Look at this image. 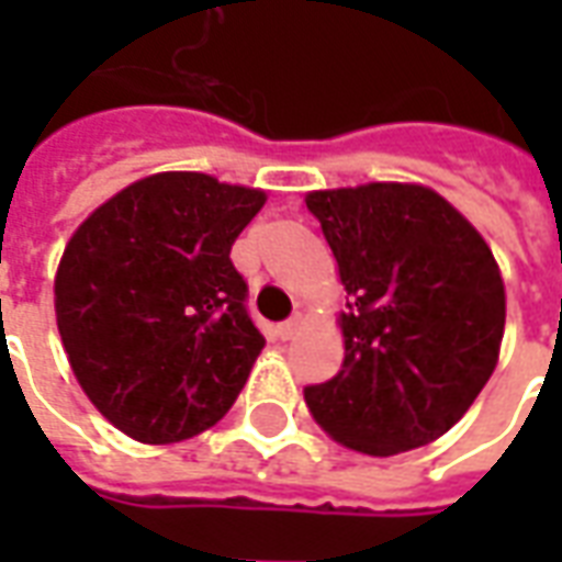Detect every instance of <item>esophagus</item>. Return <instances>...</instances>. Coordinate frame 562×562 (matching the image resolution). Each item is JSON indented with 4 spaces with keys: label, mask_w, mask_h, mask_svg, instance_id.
I'll return each mask as SVG.
<instances>
[{
    "label": "esophagus",
    "mask_w": 562,
    "mask_h": 562,
    "mask_svg": "<svg viewBox=\"0 0 562 562\" xmlns=\"http://www.w3.org/2000/svg\"><path fill=\"white\" fill-rule=\"evenodd\" d=\"M297 330H301V318H289V322L277 325V337H280V340H292Z\"/></svg>",
    "instance_id": "esophagus-1"
}]
</instances>
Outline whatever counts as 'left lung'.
<instances>
[{"instance_id":"8db88e82","label":"left lung","mask_w":562,"mask_h":562,"mask_svg":"<svg viewBox=\"0 0 562 562\" xmlns=\"http://www.w3.org/2000/svg\"><path fill=\"white\" fill-rule=\"evenodd\" d=\"M337 258L342 370L304 389L340 446L391 458L463 418L499 361L506 285L491 246L422 183L306 192Z\"/></svg>"}]
</instances>
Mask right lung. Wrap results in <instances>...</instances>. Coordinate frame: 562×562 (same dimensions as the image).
Masks as SVG:
<instances>
[{"label":"right lung","mask_w":562,"mask_h":562,"mask_svg":"<svg viewBox=\"0 0 562 562\" xmlns=\"http://www.w3.org/2000/svg\"><path fill=\"white\" fill-rule=\"evenodd\" d=\"M268 192L198 171L135 180L71 234L54 280L56 328L99 413L138 442L204 434L265 349L232 265Z\"/></svg>","instance_id":"obj_1"}]
</instances>
